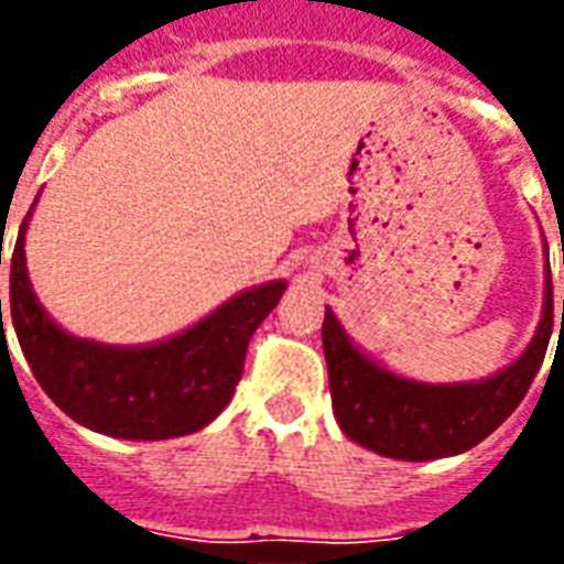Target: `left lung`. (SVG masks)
<instances>
[{
    "mask_svg": "<svg viewBox=\"0 0 564 564\" xmlns=\"http://www.w3.org/2000/svg\"><path fill=\"white\" fill-rule=\"evenodd\" d=\"M564 318V299H562ZM553 330V283L547 263L544 316L533 343L509 369L480 383L430 386L380 369L345 336L330 307L325 310L322 345L334 412L345 436L380 456L424 463L480 445L524 401L542 369Z\"/></svg>",
    "mask_w": 564,
    "mask_h": 564,
    "instance_id": "left-lung-1",
    "label": "left lung"
}]
</instances>
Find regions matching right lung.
I'll use <instances>...</instances> for the list:
<instances>
[{
	"instance_id": "obj_1",
	"label": "right lung",
	"mask_w": 564,
	"mask_h": 564,
	"mask_svg": "<svg viewBox=\"0 0 564 564\" xmlns=\"http://www.w3.org/2000/svg\"><path fill=\"white\" fill-rule=\"evenodd\" d=\"M29 216L11 251V322L43 392L69 419L105 436L158 442L207 427L234 398L248 339L281 301L286 283L239 292L166 343L113 348L75 339L46 316L31 292L22 248Z\"/></svg>"
}]
</instances>
